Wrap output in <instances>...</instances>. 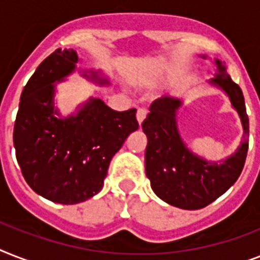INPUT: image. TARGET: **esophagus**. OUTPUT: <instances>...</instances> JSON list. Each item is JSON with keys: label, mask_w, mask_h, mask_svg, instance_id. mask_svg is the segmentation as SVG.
Wrapping results in <instances>:
<instances>
[{"label": "esophagus", "mask_w": 260, "mask_h": 260, "mask_svg": "<svg viewBox=\"0 0 260 260\" xmlns=\"http://www.w3.org/2000/svg\"><path fill=\"white\" fill-rule=\"evenodd\" d=\"M147 116V110L144 108H139L138 109V113H136V118H138L139 124H142L144 121V118Z\"/></svg>", "instance_id": "obj_1"}]
</instances>
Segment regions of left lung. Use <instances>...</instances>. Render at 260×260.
Instances as JSON below:
<instances>
[{"mask_svg": "<svg viewBox=\"0 0 260 260\" xmlns=\"http://www.w3.org/2000/svg\"><path fill=\"white\" fill-rule=\"evenodd\" d=\"M214 62L218 73L209 82L225 91L244 129V140L234 155L220 163L208 162L186 147L175 118L182 105L178 98L165 95L155 100L142 124L148 139L146 174L151 187L163 201L181 209L196 210L212 204L238 181L246 163L250 122L243 91L226 74L225 66L218 59Z\"/></svg>", "mask_w": 260, "mask_h": 260, "instance_id": "obj_1", "label": "left lung"}]
</instances>
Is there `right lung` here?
<instances>
[{
    "instance_id": "add662e5",
    "label": "right lung",
    "mask_w": 260,
    "mask_h": 260,
    "mask_svg": "<svg viewBox=\"0 0 260 260\" xmlns=\"http://www.w3.org/2000/svg\"><path fill=\"white\" fill-rule=\"evenodd\" d=\"M77 62L74 50L58 48L39 64L22 90L13 129L26 183L42 197L64 205L86 201L102 189L110 160L139 128L136 109L117 112L100 98H90L77 114L56 117L55 82L71 74ZM90 79L108 83L93 71Z\"/></svg>"
}]
</instances>
